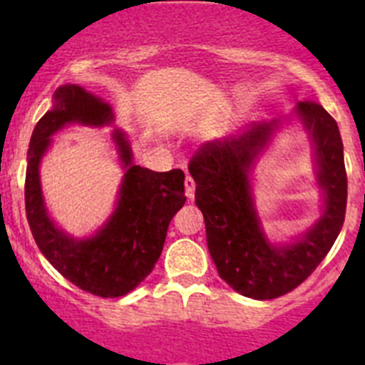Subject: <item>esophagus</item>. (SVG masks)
Segmentation results:
<instances>
[{"label": "esophagus", "mask_w": 365, "mask_h": 365, "mask_svg": "<svg viewBox=\"0 0 365 365\" xmlns=\"http://www.w3.org/2000/svg\"><path fill=\"white\" fill-rule=\"evenodd\" d=\"M185 190H186V197L188 201H193V193H195V180L192 177H186L185 179Z\"/></svg>", "instance_id": "esophagus-1"}]
</instances>
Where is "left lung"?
Returning a JSON list of instances; mask_svg holds the SVG:
<instances>
[{
  "label": "left lung",
  "instance_id": "left-lung-1",
  "mask_svg": "<svg viewBox=\"0 0 365 365\" xmlns=\"http://www.w3.org/2000/svg\"><path fill=\"white\" fill-rule=\"evenodd\" d=\"M298 113L312 135L325 212L296 243L270 245L250 197V168L276 120L254 122L240 135L202 144L188 164L219 276L247 298L272 299L294 291L327 256L346 219L347 173L336 120L314 102H299Z\"/></svg>",
  "mask_w": 365,
  "mask_h": 365
}]
</instances>
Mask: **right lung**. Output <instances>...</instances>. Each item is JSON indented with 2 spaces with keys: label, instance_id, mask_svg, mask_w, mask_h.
<instances>
[{
  "label": "right lung",
  "instance_id": "obj_1",
  "mask_svg": "<svg viewBox=\"0 0 365 365\" xmlns=\"http://www.w3.org/2000/svg\"><path fill=\"white\" fill-rule=\"evenodd\" d=\"M111 108L80 86L67 83L54 91V106L38 120L27 151L25 212L32 237L51 265L73 285L100 298L131 292L153 270L163 252L168 225L182 208L185 172H151L131 164L122 133H115L125 173L115 214L89 240L76 241L58 230L45 212L38 164L51 135L69 122L108 124Z\"/></svg>",
  "mask_w": 365,
  "mask_h": 365
}]
</instances>
